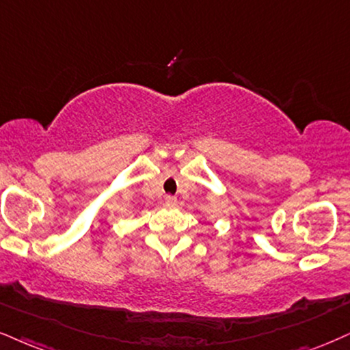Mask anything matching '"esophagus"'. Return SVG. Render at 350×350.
<instances>
[{
    "label": "esophagus",
    "mask_w": 350,
    "mask_h": 350,
    "mask_svg": "<svg viewBox=\"0 0 350 350\" xmlns=\"http://www.w3.org/2000/svg\"><path fill=\"white\" fill-rule=\"evenodd\" d=\"M165 204L167 206H176V198L175 196H165Z\"/></svg>",
    "instance_id": "esophagus-1"
}]
</instances>
